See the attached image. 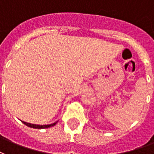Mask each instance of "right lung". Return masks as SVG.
<instances>
[{
  "label": "right lung",
  "instance_id": "right-lung-1",
  "mask_svg": "<svg viewBox=\"0 0 154 154\" xmlns=\"http://www.w3.org/2000/svg\"><path fill=\"white\" fill-rule=\"evenodd\" d=\"M23 123H24L25 125L29 127V128H35V129H45V128H51V127H54V125H56L57 122H54V123H51V124H48V125H39V124H33V123H29V122H24V121H22Z\"/></svg>",
  "mask_w": 154,
  "mask_h": 154
}]
</instances>
